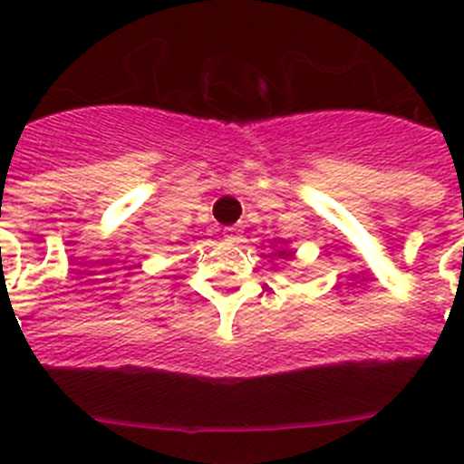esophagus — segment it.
<instances>
[{
  "mask_svg": "<svg viewBox=\"0 0 464 464\" xmlns=\"http://www.w3.org/2000/svg\"><path fill=\"white\" fill-rule=\"evenodd\" d=\"M223 237H225V241H229V244H235V241L241 239V229L237 227V225H232V227H225L223 229Z\"/></svg>",
  "mask_w": 464,
  "mask_h": 464,
  "instance_id": "1",
  "label": "esophagus"
}]
</instances>
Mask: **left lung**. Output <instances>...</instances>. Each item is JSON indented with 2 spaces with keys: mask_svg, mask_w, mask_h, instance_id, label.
<instances>
[{
  "mask_svg": "<svg viewBox=\"0 0 464 464\" xmlns=\"http://www.w3.org/2000/svg\"><path fill=\"white\" fill-rule=\"evenodd\" d=\"M276 256H278V257H281V256H288V251H278Z\"/></svg>",
  "mask_w": 464,
  "mask_h": 464,
  "instance_id": "8db88e82",
  "label": "left lung"
}]
</instances>
